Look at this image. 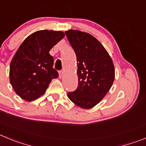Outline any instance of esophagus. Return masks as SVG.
Wrapping results in <instances>:
<instances>
[{
    "mask_svg": "<svg viewBox=\"0 0 146 146\" xmlns=\"http://www.w3.org/2000/svg\"><path fill=\"white\" fill-rule=\"evenodd\" d=\"M58 73H59V78L60 79L62 78V77H63V71H59V72H58Z\"/></svg>",
    "mask_w": 146,
    "mask_h": 146,
    "instance_id": "34e87169",
    "label": "esophagus"
}]
</instances>
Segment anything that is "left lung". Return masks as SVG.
Listing matches in <instances>:
<instances>
[{
    "mask_svg": "<svg viewBox=\"0 0 146 146\" xmlns=\"http://www.w3.org/2000/svg\"><path fill=\"white\" fill-rule=\"evenodd\" d=\"M65 34L76 53L78 76V87L68 93V97L82 109H90L104 98L113 84V61L102 44L91 35L73 29Z\"/></svg>",
    "mask_w": 146,
    "mask_h": 146,
    "instance_id": "8db88e82",
    "label": "left lung"
}]
</instances>
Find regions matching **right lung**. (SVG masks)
I'll list each match as a JSON object with an SVG mask.
<instances>
[{"label":"right lung","mask_w":146,"mask_h":146,"mask_svg":"<svg viewBox=\"0 0 146 146\" xmlns=\"http://www.w3.org/2000/svg\"><path fill=\"white\" fill-rule=\"evenodd\" d=\"M64 37L61 31L40 30L21 44L10 65V82L22 99L32 101L40 97L58 73L53 69L49 51Z\"/></svg>","instance_id":"right-lung-1"}]
</instances>
